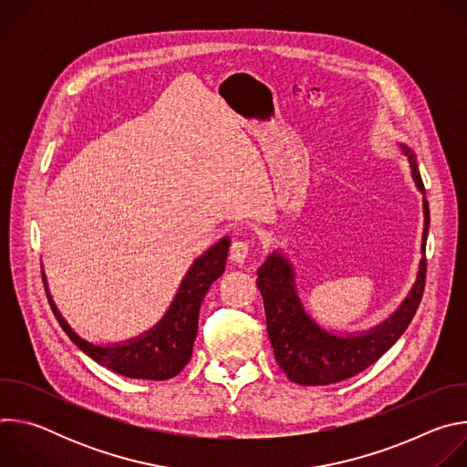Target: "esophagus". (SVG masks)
Masks as SVG:
<instances>
[{"mask_svg":"<svg viewBox=\"0 0 467 467\" xmlns=\"http://www.w3.org/2000/svg\"><path fill=\"white\" fill-rule=\"evenodd\" d=\"M249 251H251V244L247 240H233L231 244V249H229V256L234 264H244L249 256Z\"/></svg>","mask_w":467,"mask_h":467,"instance_id":"esophagus-1","label":"esophagus"}]
</instances>
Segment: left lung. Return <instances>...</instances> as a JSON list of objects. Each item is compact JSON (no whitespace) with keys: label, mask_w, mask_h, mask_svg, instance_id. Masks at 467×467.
<instances>
[{"label":"left lung","mask_w":467,"mask_h":467,"mask_svg":"<svg viewBox=\"0 0 467 467\" xmlns=\"http://www.w3.org/2000/svg\"><path fill=\"white\" fill-rule=\"evenodd\" d=\"M409 157L412 177L421 193L425 186L416 164V155L401 146ZM423 258L420 262L418 281L409 297L397 312L375 328L353 337H338L321 328L303 308L296 285L292 264L281 254L272 253L256 272V286L264 299L265 325H268L270 342L275 360L286 377L301 386H325L346 380L373 362H377L410 325L425 290L427 258L425 242L429 234V202L423 197Z\"/></svg>","instance_id":"1"}]
</instances>
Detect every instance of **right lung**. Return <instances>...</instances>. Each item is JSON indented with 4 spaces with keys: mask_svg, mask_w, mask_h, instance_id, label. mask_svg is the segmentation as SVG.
<instances>
[{
    "mask_svg": "<svg viewBox=\"0 0 467 467\" xmlns=\"http://www.w3.org/2000/svg\"><path fill=\"white\" fill-rule=\"evenodd\" d=\"M229 244V238H222L192 264L166 316L157 327L135 340L116 346L90 344L78 337L72 327L66 323L49 294L47 301L68 338L99 366L129 379L168 380L181 373V369L190 362L193 340L197 337L199 308H202V301L211 285L222 277L225 270Z\"/></svg>",
    "mask_w": 467,
    "mask_h": 467,
    "instance_id": "1",
    "label": "right lung"
}]
</instances>
